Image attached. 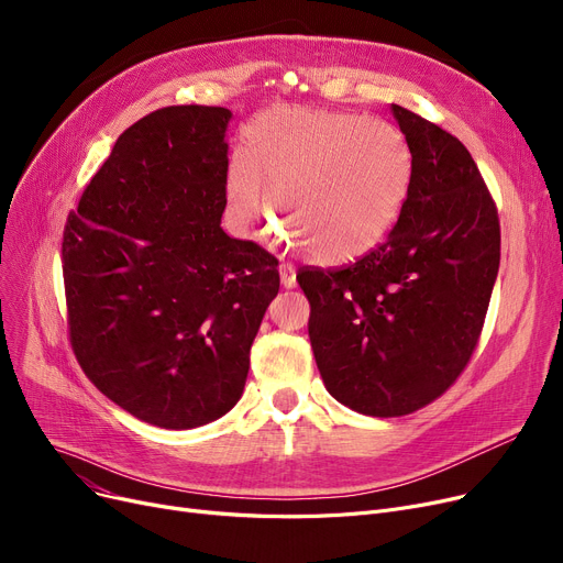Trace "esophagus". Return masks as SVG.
Wrapping results in <instances>:
<instances>
[{
	"label": "esophagus",
	"instance_id": "34e87169",
	"mask_svg": "<svg viewBox=\"0 0 563 563\" xmlns=\"http://www.w3.org/2000/svg\"><path fill=\"white\" fill-rule=\"evenodd\" d=\"M280 283H283V287H287V289H291L294 285H297V269H294L291 264H283V266H280Z\"/></svg>",
	"mask_w": 563,
	"mask_h": 563
}]
</instances>
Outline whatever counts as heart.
<instances>
[{
	"mask_svg": "<svg viewBox=\"0 0 563 563\" xmlns=\"http://www.w3.org/2000/svg\"><path fill=\"white\" fill-rule=\"evenodd\" d=\"M410 151L388 123L346 111L274 107L249 128L228 168L236 223L264 214L266 190L308 253L344 264L376 249L399 217Z\"/></svg>",
	"mask_w": 563,
	"mask_h": 563,
	"instance_id": "1",
	"label": "heart"
}]
</instances>
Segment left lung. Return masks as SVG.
Instances as JSON below:
<instances>
[{"label": "left lung", "mask_w": 563, "mask_h": 563, "mask_svg": "<svg viewBox=\"0 0 563 563\" xmlns=\"http://www.w3.org/2000/svg\"><path fill=\"white\" fill-rule=\"evenodd\" d=\"M390 109L412 157L399 221L358 262L297 276L323 386L374 418L408 416L459 378L499 269L497 210L467 147Z\"/></svg>", "instance_id": "8db88e82"}]
</instances>
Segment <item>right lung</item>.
<instances>
[{"label": "right lung", "instance_id": "right-lung-1", "mask_svg": "<svg viewBox=\"0 0 563 563\" xmlns=\"http://www.w3.org/2000/svg\"><path fill=\"white\" fill-rule=\"evenodd\" d=\"M225 107L177 104L118 136L64 232L70 344L113 404L162 429L240 401L278 260L221 228Z\"/></svg>", "mask_w": 563, "mask_h": 563}]
</instances>
